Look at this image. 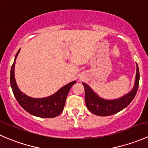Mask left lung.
Here are the masks:
<instances>
[{"instance_id":"left-lung-1","label":"left lung","mask_w":148,"mask_h":148,"mask_svg":"<svg viewBox=\"0 0 148 148\" xmlns=\"http://www.w3.org/2000/svg\"><path fill=\"white\" fill-rule=\"evenodd\" d=\"M136 65L137 71L133 88L127 95L118 99H106L100 97L89 85L82 82L85 89V103L88 110L96 115L109 116L116 114L127 107L135 98L139 86L140 72L138 66Z\"/></svg>"}]
</instances>
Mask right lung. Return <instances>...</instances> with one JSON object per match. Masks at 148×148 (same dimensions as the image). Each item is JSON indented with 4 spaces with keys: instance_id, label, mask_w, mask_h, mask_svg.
I'll return each mask as SVG.
<instances>
[{
    "instance_id": "1",
    "label": "right lung",
    "mask_w": 148,
    "mask_h": 148,
    "mask_svg": "<svg viewBox=\"0 0 148 148\" xmlns=\"http://www.w3.org/2000/svg\"><path fill=\"white\" fill-rule=\"evenodd\" d=\"M20 50L21 49L18 51L15 56L10 74V86L16 100L26 112L36 117L42 118H52L56 117L63 111L67 95L71 86L77 82L73 81L67 84L54 94L46 97L34 98L28 96L19 89L15 79V64Z\"/></svg>"
}]
</instances>
